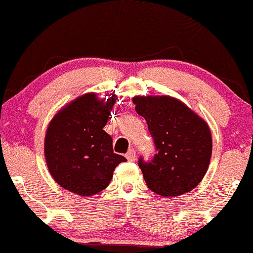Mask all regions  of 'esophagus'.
I'll return each instance as SVG.
<instances>
[{
	"mask_svg": "<svg viewBox=\"0 0 253 253\" xmlns=\"http://www.w3.org/2000/svg\"><path fill=\"white\" fill-rule=\"evenodd\" d=\"M126 157L127 160H129V161H135L136 160V151H135V149H130L129 151H127V153L126 154Z\"/></svg>",
	"mask_w": 253,
	"mask_h": 253,
	"instance_id": "obj_1",
	"label": "esophagus"
}]
</instances>
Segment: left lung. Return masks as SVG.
<instances>
[{
	"label": "left lung",
	"instance_id": "obj_1",
	"mask_svg": "<svg viewBox=\"0 0 253 253\" xmlns=\"http://www.w3.org/2000/svg\"><path fill=\"white\" fill-rule=\"evenodd\" d=\"M132 102L155 144L153 159H138L148 188L167 198L191 192L206 174L212 155L206 122L168 96L135 97Z\"/></svg>",
	"mask_w": 253,
	"mask_h": 253
}]
</instances>
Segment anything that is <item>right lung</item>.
Masks as SVG:
<instances>
[{"mask_svg": "<svg viewBox=\"0 0 253 253\" xmlns=\"http://www.w3.org/2000/svg\"><path fill=\"white\" fill-rule=\"evenodd\" d=\"M116 97L106 102L94 93L77 98L49 123L44 156L49 173L67 191L90 197L109 186L115 168L126 161L114 153L112 138L103 130Z\"/></svg>", "mask_w": 253, "mask_h": 253, "instance_id": "1", "label": "right lung"}]
</instances>
